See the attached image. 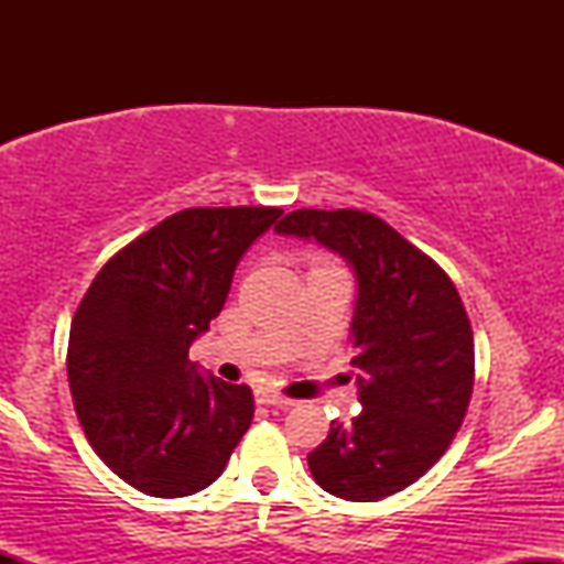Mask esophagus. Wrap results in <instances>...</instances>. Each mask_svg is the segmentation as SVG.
I'll return each instance as SVG.
<instances>
[{
  "mask_svg": "<svg viewBox=\"0 0 564 564\" xmlns=\"http://www.w3.org/2000/svg\"><path fill=\"white\" fill-rule=\"evenodd\" d=\"M254 400L260 405H268V408H291V405H294V400L283 398V394H278L273 390H257Z\"/></svg>",
  "mask_w": 564,
  "mask_h": 564,
  "instance_id": "1",
  "label": "esophagus"
}]
</instances>
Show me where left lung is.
I'll return each instance as SVG.
<instances>
[{
	"instance_id": "8db88e82",
	"label": "left lung",
	"mask_w": 564,
	"mask_h": 564,
	"mask_svg": "<svg viewBox=\"0 0 564 564\" xmlns=\"http://www.w3.org/2000/svg\"><path fill=\"white\" fill-rule=\"evenodd\" d=\"M281 236L334 251L358 281L349 345L364 411L313 453L326 494L379 501L416 482L443 456L467 416L475 336L451 278L384 219L358 209H296Z\"/></svg>"
}]
</instances>
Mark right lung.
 I'll use <instances>...</instances> for the list:
<instances>
[{
	"label": "right lung",
	"instance_id": "obj_1",
	"mask_svg": "<svg viewBox=\"0 0 564 564\" xmlns=\"http://www.w3.org/2000/svg\"><path fill=\"white\" fill-rule=\"evenodd\" d=\"M281 215L177 212L102 264L84 294L68 336L70 394L89 445L140 494H198L249 430V387L204 377L187 349L223 310L246 249Z\"/></svg>",
	"mask_w": 564,
	"mask_h": 564
}]
</instances>
